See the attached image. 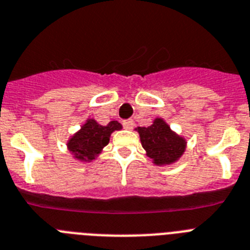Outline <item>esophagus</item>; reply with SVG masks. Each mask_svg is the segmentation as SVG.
<instances>
[{"label":"esophagus","instance_id":"1","mask_svg":"<svg viewBox=\"0 0 250 250\" xmlns=\"http://www.w3.org/2000/svg\"><path fill=\"white\" fill-rule=\"evenodd\" d=\"M123 127L125 129H132L135 127V122L132 121V119H125V121H123Z\"/></svg>","mask_w":250,"mask_h":250}]
</instances>
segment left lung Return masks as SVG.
<instances>
[{
    "label": "left lung",
    "instance_id": "8db88e82",
    "mask_svg": "<svg viewBox=\"0 0 250 250\" xmlns=\"http://www.w3.org/2000/svg\"><path fill=\"white\" fill-rule=\"evenodd\" d=\"M142 147L155 164H171L184 152L186 142L174 132L163 119H156L150 127H138Z\"/></svg>",
    "mask_w": 250,
    "mask_h": 250
}]
</instances>
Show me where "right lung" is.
<instances>
[{"mask_svg": "<svg viewBox=\"0 0 250 250\" xmlns=\"http://www.w3.org/2000/svg\"><path fill=\"white\" fill-rule=\"evenodd\" d=\"M122 125L117 121L109 122L106 125H98L94 119H89L68 142V148L80 160H93L109 142L110 133L121 129Z\"/></svg>", "mask_w": 250, "mask_h": 250, "instance_id": "add662e5", "label": "right lung"}]
</instances>
